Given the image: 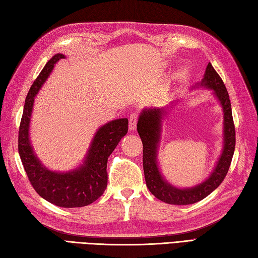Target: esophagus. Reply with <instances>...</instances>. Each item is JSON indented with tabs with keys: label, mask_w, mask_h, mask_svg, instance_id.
<instances>
[{
	"label": "esophagus",
	"mask_w": 258,
	"mask_h": 258,
	"mask_svg": "<svg viewBox=\"0 0 258 258\" xmlns=\"http://www.w3.org/2000/svg\"><path fill=\"white\" fill-rule=\"evenodd\" d=\"M137 122H138V114H137L136 112L131 113L130 117H129V128H130V130H136Z\"/></svg>",
	"instance_id": "1"
}]
</instances>
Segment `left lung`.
<instances>
[{"mask_svg": "<svg viewBox=\"0 0 258 258\" xmlns=\"http://www.w3.org/2000/svg\"><path fill=\"white\" fill-rule=\"evenodd\" d=\"M206 89L214 91L222 104L224 112V148L219 160L206 180L191 188H177L170 185L160 173L157 154L160 143L162 120L166 117L167 108L144 109L139 115L137 130L144 146V172L147 187L159 201L171 205H189L201 202L213 192L223 182L229 169L235 151V125L232 114V104L222 78L213 66L208 63L204 79L199 83ZM198 87V86H197Z\"/></svg>", "mask_w": 258, "mask_h": 258, "instance_id": "8db88e82", "label": "left lung"}]
</instances>
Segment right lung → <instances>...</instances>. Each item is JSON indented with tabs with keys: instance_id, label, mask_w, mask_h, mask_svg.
<instances>
[{
	"instance_id": "add662e5",
	"label": "right lung",
	"mask_w": 258,
	"mask_h": 258,
	"mask_svg": "<svg viewBox=\"0 0 258 258\" xmlns=\"http://www.w3.org/2000/svg\"><path fill=\"white\" fill-rule=\"evenodd\" d=\"M64 55H53L35 79L26 96L19 129V155L35 191L45 201L59 207L75 208L90 205L107 188L109 156L128 131V119H115L100 127L91 141L83 164L68 172L49 170L41 164L30 144L29 128L34 97L50 76L55 63Z\"/></svg>"
}]
</instances>
